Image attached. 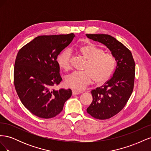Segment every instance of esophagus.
Wrapping results in <instances>:
<instances>
[{
  "mask_svg": "<svg viewBox=\"0 0 151 151\" xmlns=\"http://www.w3.org/2000/svg\"><path fill=\"white\" fill-rule=\"evenodd\" d=\"M81 92H79V91H74L73 90L72 91V95L74 96V95H77V94H81Z\"/></svg>",
  "mask_w": 151,
  "mask_h": 151,
  "instance_id": "1",
  "label": "esophagus"
}]
</instances>
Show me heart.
<instances>
[{
	"label": "heart",
	"instance_id": "obj_1",
	"mask_svg": "<svg viewBox=\"0 0 151 151\" xmlns=\"http://www.w3.org/2000/svg\"><path fill=\"white\" fill-rule=\"evenodd\" d=\"M78 52L86 60L83 72H76L66 77L67 87L77 91L84 89L92 83L103 84L111 79L115 72L117 62L113 55L105 53L104 50L93 43H88L79 47ZM57 62L63 70L70 69L72 53L64 50L58 55Z\"/></svg>",
	"mask_w": 151,
	"mask_h": 151
}]
</instances>
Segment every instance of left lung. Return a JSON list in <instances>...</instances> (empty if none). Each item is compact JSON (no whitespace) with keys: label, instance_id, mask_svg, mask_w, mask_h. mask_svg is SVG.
I'll list each match as a JSON object with an SVG mask.
<instances>
[{"label":"left lung","instance_id":"1","mask_svg":"<svg viewBox=\"0 0 151 151\" xmlns=\"http://www.w3.org/2000/svg\"><path fill=\"white\" fill-rule=\"evenodd\" d=\"M87 37L104 44L115 57L117 65L111 78L91 91L93 101L87 108L91 116L109 119L124 108L134 89L135 64L131 52L113 36L105 34H86Z\"/></svg>","mask_w":151,"mask_h":151}]
</instances>
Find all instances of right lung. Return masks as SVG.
Returning a JSON list of instances; mask_svg holds the SVG:
<instances>
[{"mask_svg": "<svg viewBox=\"0 0 151 151\" xmlns=\"http://www.w3.org/2000/svg\"><path fill=\"white\" fill-rule=\"evenodd\" d=\"M74 36H39L17 53L14 68L16 91L24 106L40 118L56 116L72 96L70 89L55 90L53 87L62 81L57 57Z\"/></svg>", "mask_w": 151, "mask_h": 151, "instance_id": "obj_1", "label": "right lung"}]
</instances>
